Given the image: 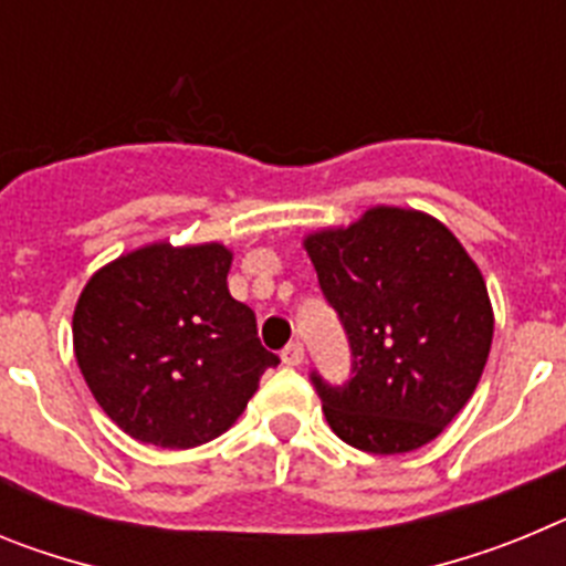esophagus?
Masks as SVG:
<instances>
[{
	"mask_svg": "<svg viewBox=\"0 0 566 566\" xmlns=\"http://www.w3.org/2000/svg\"><path fill=\"white\" fill-rule=\"evenodd\" d=\"M280 357H283V363L286 365H300L303 359H306V348H303V343H289Z\"/></svg>",
	"mask_w": 566,
	"mask_h": 566,
	"instance_id": "esophagus-1",
	"label": "esophagus"
}]
</instances>
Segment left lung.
<instances>
[{"instance_id":"1","label":"left lung","mask_w":566,"mask_h":566,"mask_svg":"<svg viewBox=\"0 0 566 566\" xmlns=\"http://www.w3.org/2000/svg\"><path fill=\"white\" fill-rule=\"evenodd\" d=\"M303 247L352 348L343 385L312 371L332 431L382 457L437 439L476 391L493 343L476 263L437 218L397 207Z\"/></svg>"}]
</instances>
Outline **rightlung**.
<instances>
[{
  "label": "right lung",
  "instance_id": "right-lung-1",
  "mask_svg": "<svg viewBox=\"0 0 566 566\" xmlns=\"http://www.w3.org/2000/svg\"><path fill=\"white\" fill-rule=\"evenodd\" d=\"M221 243L135 249L87 280L73 348L104 413L138 442L187 451L221 437L266 368L254 312L229 294Z\"/></svg>",
  "mask_w": 566,
  "mask_h": 566
}]
</instances>
